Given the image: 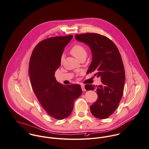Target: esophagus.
<instances>
[{
  "instance_id": "esophagus-1",
  "label": "esophagus",
  "mask_w": 149,
  "mask_h": 149,
  "mask_svg": "<svg viewBox=\"0 0 149 149\" xmlns=\"http://www.w3.org/2000/svg\"><path fill=\"white\" fill-rule=\"evenodd\" d=\"M81 88H82V90L83 91H86L84 85H81Z\"/></svg>"
}]
</instances>
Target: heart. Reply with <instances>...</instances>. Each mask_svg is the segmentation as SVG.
<instances>
[{"instance_id": "1", "label": "heart", "mask_w": 149, "mask_h": 149, "mask_svg": "<svg viewBox=\"0 0 149 149\" xmlns=\"http://www.w3.org/2000/svg\"><path fill=\"white\" fill-rule=\"evenodd\" d=\"M70 52L77 58H79L82 56L86 55L87 54L86 50L85 47L79 44H76L74 45L72 47Z\"/></svg>"}]
</instances>
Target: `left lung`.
<instances>
[{"mask_svg": "<svg viewBox=\"0 0 149 149\" xmlns=\"http://www.w3.org/2000/svg\"><path fill=\"white\" fill-rule=\"evenodd\" d=\"M77 40L89 46L92 60L87 72H96L102 84L85 85L86 90L96 88L97 99L90 107L93 116L105 119L117 108L122 98L125 81V70L120 52L109 38L98 33L75 35Z\"/></svg>", "mask_w": 149, "mask_h": 149, "instance_id": "1", "label": "left lung"}]
</instances>
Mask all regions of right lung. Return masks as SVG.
<instances>
[{
  "mask_svg": "<svg viewBox=\"0 0 149 149\" xmlns=\"http://www.w3.org/2000/svg\"><path fill=\"white\" fill-rule=\"evenodd\" d=\"M72 37L56 36L41 41L34 48L29 65V78L37 99L49 116L60 120L71 114L74 102L82 92L79 85L63 86L54 77L64 47Z\"/></svg>",
  "mask_w": 149,
  "mask_h": 149,
  "instance_id": "obj_1",
  "label": "right lung"
}]
</instances>
